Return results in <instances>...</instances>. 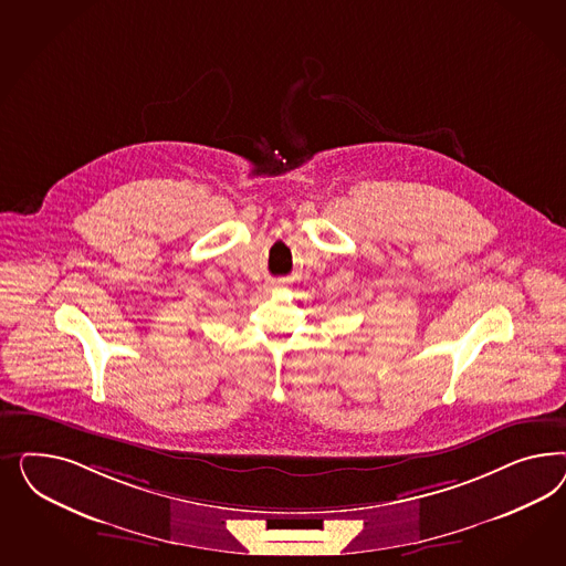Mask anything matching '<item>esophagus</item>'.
Instances as JSON below:
<instances>
[{
	"mask_svg": "<svg viewBox=\"0 0 566 566\" xmlns=\"http://www.w3.org/2000/svg\"><path fill=\"white\" fill-rule=\"evenodd\" d=\"M282 284H286V280H272V286H282Z\"/></svg>",
	"mask_w": 566,
	"mask_h": 566,
	"instance_id": "esophagus-1",
	"label": "esophagus"
}]
</instances>
